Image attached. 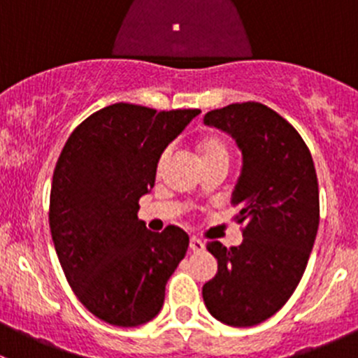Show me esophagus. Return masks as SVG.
<instances>
[{
	"mask_svg": "<svg viewBox=\"0 0 358 358\" xmlns=\"http://www.w3.org/2000/svg\"><path fill=\"white\" fill-rule=\"evenodd\" d=\"M202 248H204V243H202L201 239H197V237H190V249H192V251H201Z\"/></svg>",
	"mask_w": 358,
	"mask_h": 358,
	"instance_id": "obj_1",
	"label": "esophagus"
}]
</instances>
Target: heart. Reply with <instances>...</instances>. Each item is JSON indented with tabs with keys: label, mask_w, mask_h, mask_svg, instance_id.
Listing matches in <instances>:
<instances>
[{
	"label": "heart",
	"mask_w": 358,
	"mask_h": 358,
	"mask_svg": "<svg viewBox=\"0 0 358 358\" xmlns=\"http://www.w3.org/2000/svg\"><path fill=\"white\" fill-rule=\"evenodd\" d=\"M196 149L199 152V157L202 161V166L206 164H211V162H229L230 159V149L227 145L225 140L218 135H206L201 136L199 140L196 142ZM169 156H171V150L164 149L161 152V156L157 159V164H156V171L161 173L162 169L166 168L168 164Z\"/></svg>",
	"instance_id": "1"
}]
</instances>
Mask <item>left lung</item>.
I'll return each mask as SVG.
<instances>
[{
  "label": "left lung",
  "instance_id": "obj_1",
  "mask_svg": "<svg viewBox=\"0 0 358 358\" xmlns=\"http://www.w3.org/2000/svg\"><path fill=\"white\" fill-rule=\"evenodd\" d=\"M204 122L230 133L243 150L232 204L244 239L232 248L208 243L218 272L202 298L220 322L256 326L286 305L308 263L320 213L315 166L299 133L263 103H230Z\"/></svg>",
  "mask_w": 358,
  "mask_h": 358
}]
</instances>
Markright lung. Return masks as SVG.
<instances>
[{
  "instance_id": "add662e5",
  "label": "right lung",
  "mask_w": 358,
  "mask_h": 358,
  "mask_svg": "<svg viewBox=\"0 0 358 358\" xmlns=\"http://www.w3.org/2000/svg\"><path fill=\"white\" fill-rule=\"evenodd\" d=\"M199 112L112 103L86 117L60 152L50 192L52 239L69 286L103 322L135 327L161 312L189 236L175 225L147 230L138 201L156 183L162 150Z\"/></svg>"
}]
</instances>
